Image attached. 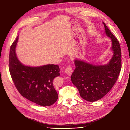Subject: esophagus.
<instances>
[{
    "label": "esophagus",
    "mask_w": 130,
    "mask_h": 130,
    "mask_svg": "<svg viewBox=\"0 0 130 130\" xmlns=\"http://www.w3.org/2000/svg\"><path fill=\"white\" fill-rule=\"evenodd\" d=\"M65 72L66 73V74L68 76H71V75L72 74V73H73V69H72V67L71 66H68L67 67L66 69H65Z\"/></svg>",
    "instance_id": "34e87169"
}]
</instances>
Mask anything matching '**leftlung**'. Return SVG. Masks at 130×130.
Listing matches in <instances>:
<instances>
[{
	"mask_svg": "<svg viewBox=\"0 0 130 130\" xmlns=\"http://www.w3.org/2000/svg\"><path fill=\"white\" fill-rule=\"evenodd\" d=\"M106 36L111 39L113 55L104 65L94 64L75 59L76 68L71 76L73 84L78 89L80 96L89 102L103 98L111 89L121 68V52L119 41L103 22Z\"/></svg>",
	"mask_w": 130,
	"mask_h": 130,
	"instance_id": "1",
	"label": "left lung"
}]
</instances>
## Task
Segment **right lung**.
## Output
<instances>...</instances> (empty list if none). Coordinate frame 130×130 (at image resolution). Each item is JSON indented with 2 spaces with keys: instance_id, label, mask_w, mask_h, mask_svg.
Instances as JSON below:
<instances>
[{
  "instance_id": "add662e5",
  "label": "right lung",
  "mask_w": 130,
  "mask_h": 130,
  "mask_svg": "<svg viewBox=\"0 0 130 130\" xmlns=\"http://www.w3.org/2000/svg\"><path fill=\"white\" fill-rule=\"evenodd\" d=\"M18 40L19 36L11 45L9 54V70L15 86L21 95L30 101L41 106L52 105L58 99L53 80L60 75L58 66H29L23 64L15 51Z\"/></svg>"
}]
</instances>
